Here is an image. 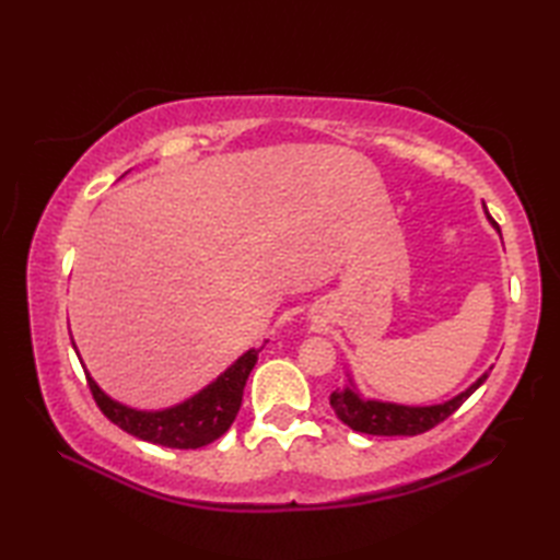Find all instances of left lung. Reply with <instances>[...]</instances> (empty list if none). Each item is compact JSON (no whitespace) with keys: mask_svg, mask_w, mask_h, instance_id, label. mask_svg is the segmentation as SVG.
Instances as JSON below:
<instances>
[{"mask_svg":"<svg viewBox=\"0 0 560 560\" xmlns=\"http://www.w3.org/2000/svg\"><path fill=\"white\" fill-rule=\"evenodd\" d=\"M489 221L493 223V229L501 233V225L491 219V213H489ZM486 377H489V373H483L477 383L464 389L462 395L452 397L450 401H443V404H433V407H404V404L363 399L359 392H355L353 383L349 387L331 392L329 404L339 419L349 428H353L355 433L419 435V433L431 431V428H435L438 423H443L447 416L455 413L462 404L483 385Z\"/></svg>","mask_w":560,"mask_h":560,"instance_id":"obj_1","label":"left lung"}]
</instances>
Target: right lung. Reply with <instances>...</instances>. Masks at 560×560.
Returning a JSON list of instances; mask_svg holds the SVG:
<instances>
[{
	"label": "right lung",
	"mask_w": 560,
	"mask_h": 560,
	"mask_svg": "<svg viewBox=\"0 0 560 560\" xmlns=\"http://www.w3.org/2000/svg\"><path fill=\"white\" fill-rule=\"evenodd\" d=\"M71 347H74V341H71ZM257 349H249L229 368V371L221 373L201 392H197L195 397L161 411H139L132 407H125V404L105 395L96 385V380L89 375V371L86 380L98 409L129 435L163 447L197 450L221 438L235 421V416L241 411L243 404L245 383L257 363Z\"/></svg>",
	"instance_id": "right-lung-1"
}]
</instances>
